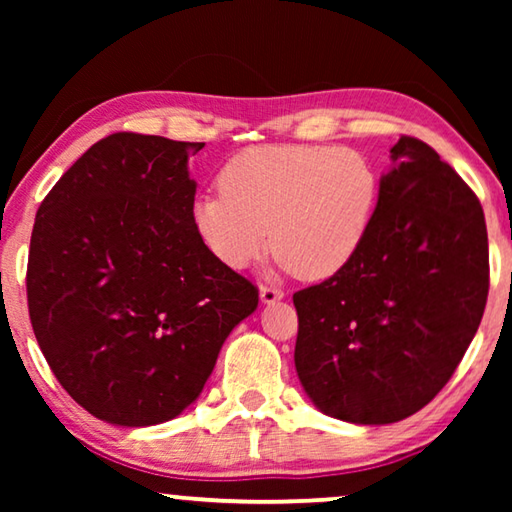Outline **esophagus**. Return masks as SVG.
I'll return each instance as SVG.
<instances>
[{
    "instance_id": "esophagus-1",
    "label": "esophagus",
    "mask_w": 512,
    "mask_h": 512,
    "mask_svg": "<svg viewBox=\"0 0 512 512\" xmlns=\"http://www.w3.org/2000/svg\"><path fill=\"white\" fill-rule=\"evenodd\" d=\"M259 298H262L264 305H273V302L284 298V291L275 289V287H266L264 284V287H259Z\"/></svg>"
}]
</instances>
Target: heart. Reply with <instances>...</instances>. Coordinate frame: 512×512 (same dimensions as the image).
<instances>
[{"label":"heart","mask_w":512,"mask_h":512,"mask_svg":"<svg viewBox=\"0 0 512 512\" xmlns=\"http://www.w3.org/2000/svg\"><path fill=\"white\" fill-rule=\"evenodd\" d=\"M219 189L196 198L192 221L221 264L244 271L273 237L282 268L325 280L359 253L377 207L379 176L352 149L266 144L225 164Z\"/></svg>","instance_id":"obj_1"}]
</instances>
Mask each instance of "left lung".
<instances>
[{
    "instance_id": "left-lung-1",
    "label": "left lung",
    "mask_w": 512,
    "mask_h": 512,
    "mask_svg": "<svg viewBox=\"0 0 512 512\" xmlns=\"http://www.w3.org/2000/svg\"><path fill=\"white\" fill-rule=\"evenodd\" d=\"M368 235L329 280L293 293L296 372L329 418L391 424L440 393L488 300L479 198L415 137L391 149Z\"/></svg>"
}]
</instances>
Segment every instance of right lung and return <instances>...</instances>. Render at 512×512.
<instances>
[{"mask_svg":"<svg viewBox=\"0 0 512 512\" xmlns=\"http://www.w3.org/2000/svg\"><path fill=\"white\" fill-rule=\"evenodd\" d=\"M201 142L115 133L42 201L27 298L60 386L119 427L173 420L201 395L228 334L257 309L253 282L196 235L189 155Z\"/></svg>","mask_w":512,"mask_h":512,"instance_id":"1","label":"right lung"}]
</instances>
